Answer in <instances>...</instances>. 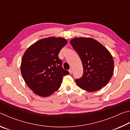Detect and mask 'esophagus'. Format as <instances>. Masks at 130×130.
Returning <instances> with one entry per match:
<instances>
[{
	"label": "esophagus",
	"instance_id": "esophagus-1",
	"mask_svg": "<svg viewBox=\"0 0 130 130\" xmlns=\"http://www.w3.org/2000/svg\"><path fill=\"white\" fill-rule=\"evenodd\" d=\"M69 71L70 74H71L72 73V70L71 69H70L69 70Z\"/></svg>",
	"mask_w": 130,
	"mask_h": 130
}]
</instances>
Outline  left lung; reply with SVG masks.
I'll return each instance as SVG.
<instances>
[{
    "label": "left lung",
    "mask_w": 130,
    "mask_h": 130,
    "mask_svg": "<svg viewBox=\"0 0 130 130\" xmlns=\"http://www.w3.org/2000/svg\"><path fill=\"white\" fill-rule=\"evenodd\" d=\"M83 67L82 78L75 79L79 87L94 92L106 86L112 78L114 63L112 56L101 43L91 38H75L70 40Z\"/></svg>",
    "instance_id": "1"
}]
</instances>
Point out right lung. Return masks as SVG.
<instances>
[{"label":"right lung","instance_id":"add662e5","mask_svg":"<svg viewBox=\"0 0 130 130\" xmlns=\"http://www.w3.org/2000/svg\"><path fill=\"white\" fill-rule=\"evenodd\" d=\"M67 43L63 38L50 37L34 43L25 51L20 70L28 87L40 96L46 97L60 87L63 77L69 72L61 67L58 55Z\"/></svg>","mask_w":130,"mask_h":130}]
</instances>
